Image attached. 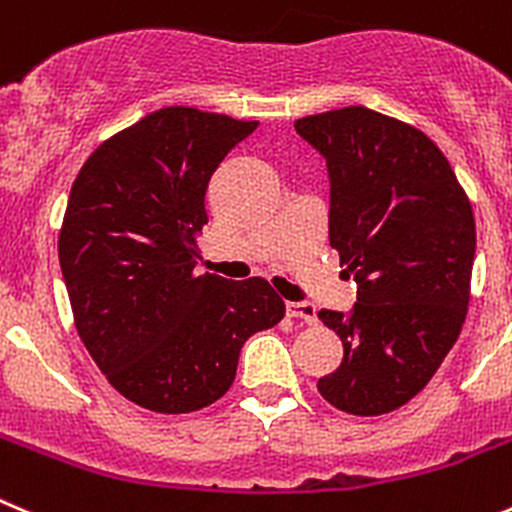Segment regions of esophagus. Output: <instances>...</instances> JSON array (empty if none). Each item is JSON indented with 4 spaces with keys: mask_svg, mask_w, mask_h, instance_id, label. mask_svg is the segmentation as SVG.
<instances>
[{
    "mask_svg": "<svg viewBox=\"0 0 512 512\" xmlns=\"http://www.w3.org/2000/svg\"><path fill=\"white\" fill-rule=\"evenodd\" d=\"M286 314H289L291 319L306 321V324H314L316 321L314 304H306V301H286Z\"/></svg>",
    "mask_w": 512,
    "mask_h": 512,
    "instance_id": "obj_1",
    "label": "esophagus"
}]
</instances>
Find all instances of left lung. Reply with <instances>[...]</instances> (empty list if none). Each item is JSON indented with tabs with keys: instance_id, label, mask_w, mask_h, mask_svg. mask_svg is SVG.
<instances>
[{
	"instance_id": "1",
	"label": "left lung",
	"mask_w": 512,
	"mask_h": 512,
	"mask_svg": "<svg viewBox=\"0 0 512 512\" xmlns=\"http://www.w3.org/2000/svg\"><path fill=\"white\" fill-rule=\"evenodd\" d=\"M296 133L329 170V243L357 281L349 314L321 309L342 364L316 382L337 410L374 417L407 405L465 324L475 218L442 150L422 130L352 105Z\"/></svg>"
}]
</instances>
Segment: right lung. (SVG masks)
<instances>
[{"label": "right lung", "mask_w": 512, "mask_h": 512, "mask_svg": "<svg viewBox=\"0 0 512 512\" xmlns=\"http://www.w3.org/2000/svg\"><path fill=\"white\" fill-rule=\"evenodd\" d=\"M256 128L163 107L105 140L72 183L57 246L77 334L107 382L145 410L213 405L243 342L284 319L269 281L196 274L208 183Z\"/></svg>", "instance_id": "add662e5"}]
</instances>
